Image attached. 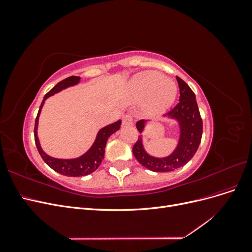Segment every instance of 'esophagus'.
<instances>
[{"instance_id": "34e87169", "label": "esophagus", "mask_w": 252, "mask_h": 252, "mask_svg": "<svg viewBox=\"0 0 252 252\" xmlns=\"http://www.w3.org/2000/svg\"><path fill=\"white\" fill-rule=\"evenodd\" d=\"M123 125L124 126H131L133 125V118L130 113H127L123 117Z\"/></svg>"}]
</instances>
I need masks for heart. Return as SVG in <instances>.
Here are the masks:
<instances>
[{
	"label": "heart",
	"instance_id": "b5f03b06",
	"mask_svg": "<svg viewBox=\"0 0 252 252\" xmlns=\"http://www.w3.org/2000/svg\"><path fill=\"white\" fill-rule=\"evenodd\" d=\"M129 94L134 101L144 102V109L148 116H158L174 101L177 85L158 71H142L129 82Z\"/></svg>",
	"mask_w": 252,
	"mask_h": 252
}]
</instances>
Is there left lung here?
Returning <instances> with one entry per match:
<instances>
[{
    "label": "left lung",
    "instance_id": "8db88e82",
    "mask_svg": "<svg viewBox=\"0 0 252 252\" xmlns=\"http://www.w3.org/2000/svg\"><path fill=\"white\" fill-rule=\"evenodd\" d=\"M177 80L180 87V103L164 116L166 119L174 121L179 128V140L171 154L167 157L149 155L144 147L142 133L150 121L141 120L135 124L141 135L132 148L133 156L141 165L151 171L168 172L184 166L195 155L201 143L203 122L195 94L182 79L177 77Z\"/></svg>",
    "mask_w": 252,
    "mask_h": 252
}]
</instances>
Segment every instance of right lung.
Instances as JSON below:
<instances>
[{
    "instance_id": "1",
    "label": "right lung",
    "mask_w": 252,
    "mask_h": 252,
    "mask_svg": "<svg viewBox=\"0 0 252 252\" xmlns=\"http://www.w3.org/2000/svg\"><path fill=\"white\" fill-rule=\"evenodd\" d=\"M80 81H81L80 77H69L58 83L48 94H45L43 102L40 106L39 112H37L35 124H34V141H35L37 151H39V154L44 159V162L46 163L51 169L61 174L66 175V177H83V175H87L95 171L97 169V167L101 165L104 158L106 143H107L109 136L114 132H117L121 128V124H122V121L118 120L114 122V123H111L107 126L101 128L100 130L97 131L95 140L94 144L91 145V147L85 152V154H83L78 158H53L48 156L46 152L42 149L39 138H37V125H39V118H40L43 106L45 104V101H46L49 96L60 93V91H62L68 87L78 85Z\"/></svg>"
}]
</instances>
